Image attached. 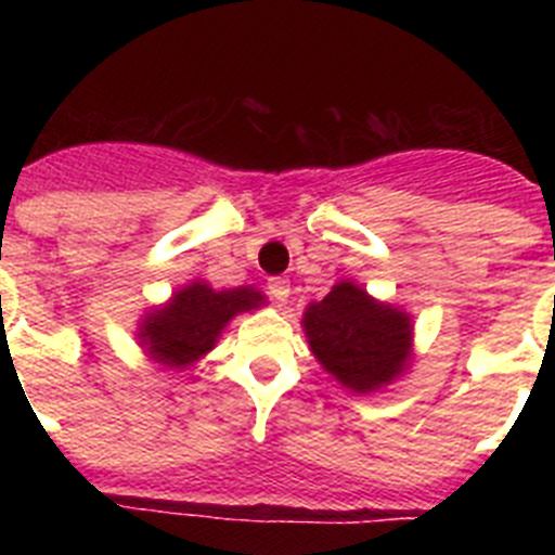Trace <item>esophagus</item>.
<instances>
[{
    "label": "esophagus",
    "instance_id": "1",
    "mask_svg": "<svg viewBox=\"0 0 555 555\" xmlns=\"http://www.w3.org/2000/svg\"><path fill=\"white\" fill-rule=\"evenodd\" d=\"M269 294H272V300L278 302V306H286L288 294H292L286 278H272V281H269Z\"/></svg>",
    "mask_w": 555,
    "mask_h": 555
}]
</instances>
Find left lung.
Segmentation results:
<instances>
[{
  "instance_id": "8db88e82",
  "label": "left lung",
  "mask_w": 555,
  "mask_h": 555,
  "mask_svg": "<svg viewBox=\"0 0 555 555\" xmlns=\"http://www.w3.org/2000/svg\"><path fill=\"white\" fill-rule=\"evenodd\" d=\"M308 347L322 370L356 395H375L409 372L414 320L352 281H338L302 311Z\"/></svg>"
}]
</instances>
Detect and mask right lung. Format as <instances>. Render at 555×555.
Listing matches in <instances>:
<instances>
[{"instance_id": "right-lung-1", "label": "right lung", "mask_w": 555, "mask_h": 555, "mask_svg": "<svg viewBox=\"0 0 555 555\" xmlns=\"http://www.w3.org/2000/svg\"><path fill=\"white\" fill-rule=\"evenodd\" d=\"M261 306H267V297L258 288L217 292L199 278L171 292L164 306L150 308L135 327V338L144 356L164 370H189L217 347L224 327L238 313L258 311Z\"/></svg>"}]
</instances>
